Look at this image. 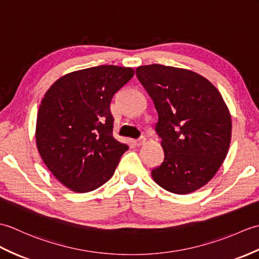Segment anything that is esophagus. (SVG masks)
<instances>
[{
  "label": "esophagus",
  "instance_id": "34e87169",
  "mask_svg": "<svg viewBox=\"0 0 259 259\" xmlns=\"http://www.w3.org/2000/svg\"><path fill=\"white\" fill-rule=\"evenodd\" d=\"M146 140H147V139L145 138V137H140L139 139L135 140V144H136L137 146H142V145H144L145 142H146Z\"/></svg>",
  "mask_w": 259,
  "mask_h": 259
}]
</instances>
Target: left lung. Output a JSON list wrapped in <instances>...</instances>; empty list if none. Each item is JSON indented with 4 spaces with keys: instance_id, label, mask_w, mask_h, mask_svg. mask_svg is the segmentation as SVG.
Instances as JSON below:
<instances>
[{
    "instance_id": "8db88e82",
    "label": "left lung",
    "mask_w": 259,
    "mask_h": 259,
    "mask_svg": "<svg viewBox=\"0 0 259 259\" xmlns=\"http://www.w3.org/2000/svg\"><path fill=\"white\" fill-rule=\"evenodd\" d=\"M137 78L158 112L156 133L164 159L151 170L156 183L186 195L201 188L221 168L232 138V117L210 81L190 70L142 65Z\"/></svg>"
}]
</instances>
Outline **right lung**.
I'll use <instances>...</instances> for the list:
<instances>
[{
    "mask_svg": "<svg viewBox=\"0 0 259 259\" xmlns=\"http://www.w3.org/2000/svg\"><path fill=\"white\" fill-rule=\"evenodd\" d=\"M134 69L99 65L57 80L37 111L38 153L60 183L75 192L95 190L112 177L128 146L114 139L110 102Z\"/></svg>",
    "mask_w": 259,
    "mask_h": 259,
    "instance_id": "obj_1",
    "label": "right lung"
}]
</instances>
